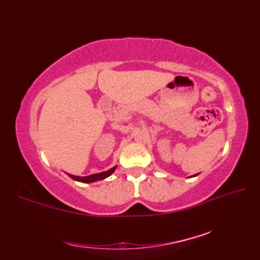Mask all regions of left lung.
I'll list each match as a JSON object with an SVG mask.
<instances>
[{
	"mask_svg": "<svg viewBox=\"0 0 260 260\" xmlns=\"http://www.w3.org/2000/svg\"><path fill=\"white\" fill-rule=\"evenodd\" d=\"M197 175H199V173H196V174H193V175H191L190 178H193V176H197Z\"/></svg>",
	"mask_w": 260,
	"mask_h": 260,
	"instance_id": "left-lung-1",
	"label": "left lung"
}]
</instances>
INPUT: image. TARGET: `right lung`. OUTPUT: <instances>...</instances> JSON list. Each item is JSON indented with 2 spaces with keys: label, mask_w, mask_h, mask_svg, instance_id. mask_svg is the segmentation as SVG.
I'll return each instance as SVG.
<instances>
[{
  "label": "right lung",
  "mask_w": 260,
  "mask_h": 260,
  "mask_svg": "<svg viewBox=\"0 0 260 260\" xmlns=\"http://www.w3.org/2000/svg\"><path fill=\"white\" fill-rule=\"evenodd\" d=\"M117 168V165H114L113 168H110L106 171H103V172L99 173H92V174H88V175H75V174H70L68 172H66V174L69 175L71 179L78 182H84V183H91V182H96V181H101L108 178V176L114 173V171Z\"/></svg>",
  "instance_id": "1"
}]
</instances>
